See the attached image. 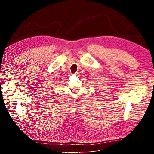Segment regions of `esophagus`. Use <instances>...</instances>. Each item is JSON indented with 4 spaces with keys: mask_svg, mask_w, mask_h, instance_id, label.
<instances>
[{
    "mask_svg": "<svg viewBox=\"0 0 154 154\" xmlns=\"http://www.w3.org/2000/svg\"><path fill=\"white\" fill-rule=\"evenodd\" d=\"M74 75H78V72H76L75 74H74Z\"/></svg>",
    "mask_w": 154,
    "mask_h": 154,
    "instance_id": "obj_1",
    "label": "esophagus"
}]
</instances>
